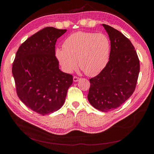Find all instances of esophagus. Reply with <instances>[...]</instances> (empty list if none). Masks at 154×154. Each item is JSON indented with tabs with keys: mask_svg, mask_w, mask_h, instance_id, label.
<instances>
[{
	"mask_svg": "<svg viewBox=\"0 0 154 154\" xmlns=\"http://www.w3.org/2000/svg\"><path fill=\"white\" fill-rule=\"evenodd\" d=\"M80 80V78H79V77H77V76H74L73 77V81H74V82H77Z\"/></svg>",
	"mask_w": 154,
	"mask_h": 154,
	"instance_id": "obj_1",
	"label": "esophagus"
}]
</instances>
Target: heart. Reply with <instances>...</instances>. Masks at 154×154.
Segmentation results:
<instances>
[{
	"mask_svg": "<svg viewBox=\"0 0 154 154\" xmlns=\"http://www.w3.org/2000/svg\"><path fill=\"white\" fill-rule=\"evenodd\" d=\"M110 43L102 33L78 31L69 36L55 55L63 71L71 73L79 66L87 76H94L109 62Z\"/></svg>",
	"mask_w": 154,
	"mask_h": 154,
	"instance_id": "b5f03b06",
	"label": "heart"
}]
</instances>
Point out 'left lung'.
I'll return each instance as SVG.
<instances>
[{"mask_svg": "<svg viewBox=\"0 0 154 154\" xmlns=\"http://www.w3.org/2000/svg\"><path fill=\"white\" fill-rule=\"evenodd\" d=\"M102 26L110 40L109 61L98 75L89 80L87 98L95 109L106 112L117 109L132 96L140 65L131 42L112 27Z\"/></svg>", "mask_w": 154, "mask_h": 154, "instance_id": "1", "label": "left lung"}]
</instances>
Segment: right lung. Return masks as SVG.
Returning a JSON list of instances; mask_svg holds the SVG:
<instances>
[{
  "mask_svg": "<svg viewBox=\"0 0 154 154\" xmlns=\"http://www.w3.org/2000/svg\"><path fill=\"white\" fill-rule=\"evenodd\" d=\"M66 31L47 27L36 32L20 46L13 63L18 97L42 116L61 108L73 82L71 74L60 71L55 57L57 40Z\"/></svg>",
  "mask_w": 154,
  "mask_h": 154,
  "instance_id": "right-lung-1",
  "label": "right lung"
}]
</instances>
